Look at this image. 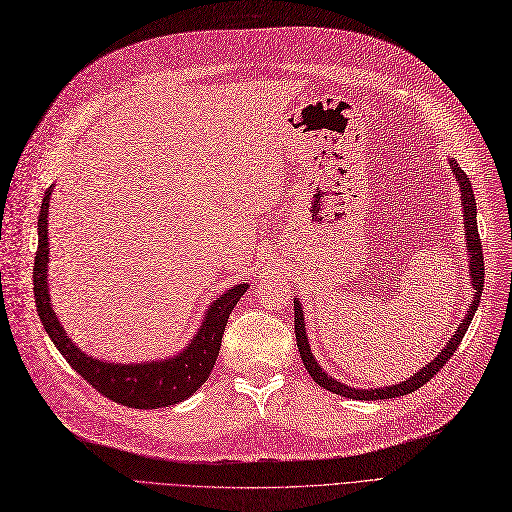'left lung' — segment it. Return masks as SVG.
<instances>
[{
  "label": "left lung",
  "instance_id": "1",
  "mask_svg": "<svg viewBox=\"0 0 512 512\" xmlns=\"http://www.w3.org/2000/svg\"><path fill=\"white\" fill-rule=\"evenodd\" d=\"M449 166L451 173L458 181L460 187V198H462V217H464V236H466V253H468V278H470V289L475 291V297L468 304V312L466 316L460 320V325L449 337V342L445 344V348L432 358L428 365H424L418 373L407 377L405 382H396L392 386H384V388H354L348 384H342L335 377H331L323 367L318 365L316 356L312 354L310 348V339L306 333V318H304V308H301L299 297L293 299V308H295V337H297V348H299V356L304 361V367L308 369V373L312 375V380L320 386L327 388L333 394L346 396V399H354V401H384V399H396V396L409 394L413 390L422 388L426 382H430L437 371L447 363V358H451V354L458 350L464 333L468 331V325L472 316H475L477 308H479V299L483 293V282H485V268H483V246H481V238H479V230H477V202H475V192H472V185L466 177L464 170L458 166V162L449 158Z\"/></svg>",
  "mask_w": 512,
  "mask_h": 512
}]
</instances>
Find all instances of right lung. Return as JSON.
Here are the masks:
<instances>
[{"label":"right lung","instance_id":"right-lung-1","mask_svg":"<svg viewBox=\"0 0 512 512\" xmlns=\"http://www.w3.org/2000/svg\"><path fill=\"white\" fill-rule=\"evenodd\" d=\"M54 185L42 200L40 219H37V253L33 263V291L35 308L40 314L42 325L50 335L52 344L63 354L65 361L78 371L84 380L97 388L107 399L132 409H158L177 405L189 399L213 371V365L219 356L221 337L234 306L249 289L246 282L234 285L213 299L211 308L204 312L196 335L189 339L183 350L168 358L147 363H111L90 356L73 344V339L63 329L61 320L50 304L48 291V208Z\"/></svg>","mask_w":512,"mask_h":512}]
</instances>
